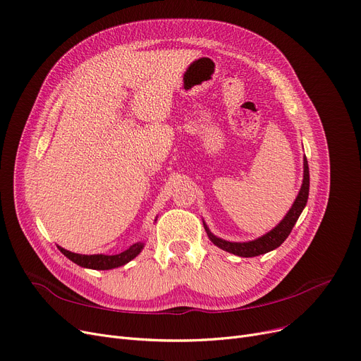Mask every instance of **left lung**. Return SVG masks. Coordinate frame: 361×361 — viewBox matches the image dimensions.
<instances>
[{"label":"left lung","instance_id":"1","mask_svg":"<svg viewBox=\"0 0 361 361\" xmlns=\"http://www.w3.org/2000/svg\"><path fill=\"white\" fill-rule=\"evenodd\" d=\"M308 192H310V170H308L307 158H304V182H302L300 191L295 200V203H293L292 209L289 210V213L284 216V219L272 231H269L268 234L262 235L257 240L249 241V243H231V241H225L222 238L214 237L207 229V226H204V228L207 231L209 238L213 241L214 246H218L219 249H222L225 252L234 253L241 257H253V256L268 253L274 249H277L279 246H281V243L292 233V229H293L298 218L307 204Z\"/></svg>","mask_w":361,"mask_h":361}]
</instances>
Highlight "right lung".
<instances>
[{
  "label": "right lung",
  "mask_w": 361,
  "mask_h": 361,
  "mask_svg": "<svg viewBox=\"0 0 361 361\" xmlns=\"http://www.w3.org/2000/svg\"><path fill=\"white\" fill-rule=\"evenodd\" d=\"M143 247L142 243H136L133 246L128 247L127 250L118 253V255H78V253H72L69 250H65L62 247L57 246L68 259H71L72 262L84 267V268H92V269H112L121 267L127 262H130L132 259H135Z\"/></svg>",
  "instance_id": "add662e5"
}]
</instances>
